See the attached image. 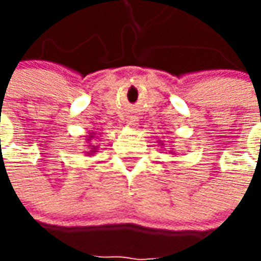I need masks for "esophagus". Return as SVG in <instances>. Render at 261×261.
<instances>
[{
	"label": "esophagus",
	"instance_id": "1",
	"mask_svg": "<svg viewBox=\"0 0 261 261\" xmlns=\"http://www.w3.org/2000/svg\"><path fill=\"white\" fill-rule=\"evenodd\" d=\"M127 125H128V127H137V125H138V119H137V117H130V119H127Z\"/></svg>",
	"mask_w": 261,
	"mask_h": 261
}]
</instances>
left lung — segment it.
<instances>
[{"label": "left lung", "mask_w": 261, "mask_h": 261, "mask_svg": "<svg viewBox=\"0 0 261 261\" xmlns=\"http://www.w3.org/2000/svg\"><path fill=\"white\" fill-rule=\"evenodd\" d=\"M159 145H164V142H161V141H159ZM170 152H172V151H170ZM172 153H175V152H172Z\"/></svg>", "instance_id": "left-lung-1"}]
</instances>
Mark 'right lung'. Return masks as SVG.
I'll return each instance as SVG.
<instances>
[{
  "instance_id": "add662e5",
  "label": "right lung",
  "mask_w": 261,
  "mask_h": 261,
  "mask_svg": "<svg viewBox=\"0 0 261 261\" xmlns=\"http://www.w3.org/2000/svg\"><path fill=\"white\" fill-rule=\"evenodd\" d=\"M95 136H96V133L92 131V133H89V136L86 137V142H88L86 147H88L89 151H86L85 153L88 156H89V155H95V153L97 152V145H93V144H95Z\"/></svg>"
}]
</instances>
